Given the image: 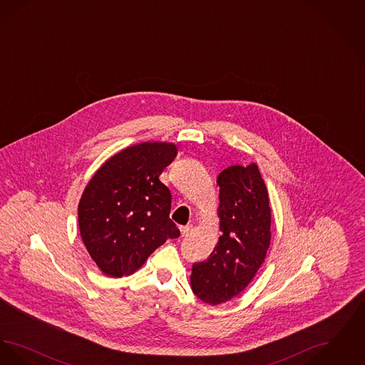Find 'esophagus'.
Instances as JSON below:
<instances>
[{
    "label": "esophagus",
    "mask_w": 365,
    "mask_h": 365,
    "mask_svg": "<svg viewBox=\"0 0 365 365\" xmlns=\"http://www.w3.org/2000/svg\"><path fill=\"white\" fill-rule=\"evenodd\" d=\"M191 226H182L180 227V234H182V237H187L189 235V232H190Z\"/></svg>",
    "instance_id": "esophagus-1"
}]
</instances>
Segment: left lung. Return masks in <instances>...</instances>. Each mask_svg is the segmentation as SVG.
<instances>
[{
	"label": "left lung",
	"mask_w": 365,
	"mask_h": 365,
	"mask_svg": "<svg viewBox=\"0 0 365 365\" xmlns=\"http://www.w3.org/2000/svg\"><path fill=\"white\" fill-rule=\"evenodd\" d=\"M222 235L208 259L194 262L191 289L219 305L242 293L256 277L271 242L268 191L256 164L231 165L217 176Z\"/></svg>",
	"instance_id": "obj_1"
}]
</instances>
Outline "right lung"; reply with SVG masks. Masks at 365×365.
I'll list each match as a JSON object with an SVG mask.
<instances>
[{
    "instance_id": "right-lung-1",
    "label": "right lung",
    "mask_w": 365,
    "mask_h": 365,
    "mask_svg": "<svg viewBox=\"0 0 365 365\" xmlns=\"http://www.w3.org/2000/svg\"><path fill=\"white\" fill-rule=\"evenodd\" d=\"M176 153L167 142L130 146L87 183L78 207L81 237L106 277L134 274L158 246L180 235L170 219L171 191L158 179Z\"/></svg>"
}]
</instances>
